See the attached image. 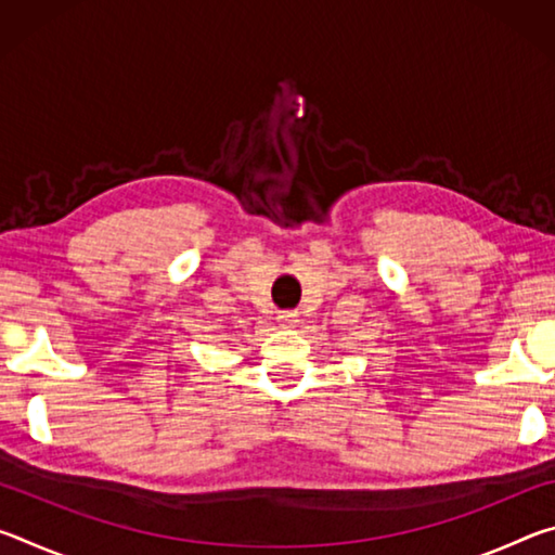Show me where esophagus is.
Listing matches in <instances>:
<instances>
[{
	"mask_svg": "<svg viewBox=\"0 0 555 555\" xmlns=\"http://www.w3.org/2000/svg\"><path fill=\"white\" fill-rule=\"evenodd\" d=\"M276 321H279V325H284V327H294L298 323V313L296 311H281Z\"/></svg>",
	"mask_w": 555,
	"mask_h": 555,
	"instance_id": "obj_1",
	"label": "esophagus"
}]
</instances>
